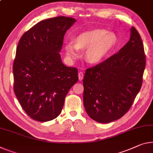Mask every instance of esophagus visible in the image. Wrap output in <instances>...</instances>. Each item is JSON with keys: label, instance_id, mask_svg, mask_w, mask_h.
<instances>
[{"label": "esophagus", "instance_id": "esophagus-1", "mask_svg": "<svg viewBox=\"0 0 153 153\" xmlns=\"http://www.w3.org/2000/svg\"><path fill=\"white\" fill-rule=\"evenodd\" d=\"M78 78H79V80H82L84 78V74L83 72H79L78 74Z\"/></svg>", "mask_w": 153, "mask_h": 153}]
</instances>
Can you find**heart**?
I'll return each mask as SVG.
<instances>
[{
  "label": "heart",
  "instance_id": "obj_1",
  "mask_svg": "<svg viewBox=\"0 0 153 153\" xmlns=\"http://www.w3.org/2000/svg\"><path fill=\"white\" fill-rule=\"evenodd\" d=\"M118 42L114 33L104 29H94L82 33L76 37V43L69 42L65 44L66 54L69 59L79 57V50H86V60L92 64L101 62Z\"/></svg>",
  "mask_w": 153,
  "mask_h": 153
}]
</instances>
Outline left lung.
<instances>
[{"label": "left lung", "mask_w": 153, "mask_h": 153, "mask_svg": "<svg viewBox=\"0 0 153 153\" xmlns=\"http://www.w3.org/2000/svg\"><path fill=\"white\" fill-rule=\"evenodd\" d=\"M130 39L119 52L86 70L84 105L92 119L108 123L124 116L142 84L146 57L141 37L130 29Z\"/></svg>", "instance_id": "1"}]
</instances>
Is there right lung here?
Instances as JSON below:
<instances>
[{"label":"right lung","mask_w":153,"mask_h":153,"mask_svg":"<svg viewBox=\"0 0 153 153\" xmlns=\"http://www.w3.org/2000/svg\"><path fill=\"white\" fill-rule=\"evenodd\" d=\"M76 19L59 16L41 21L20 38L13 62L14 92L33 119L47 122L61 112L77 69L62 63L63 38Z\"/></svg>","instance_id":"right-lung-1"}]
</instances>
